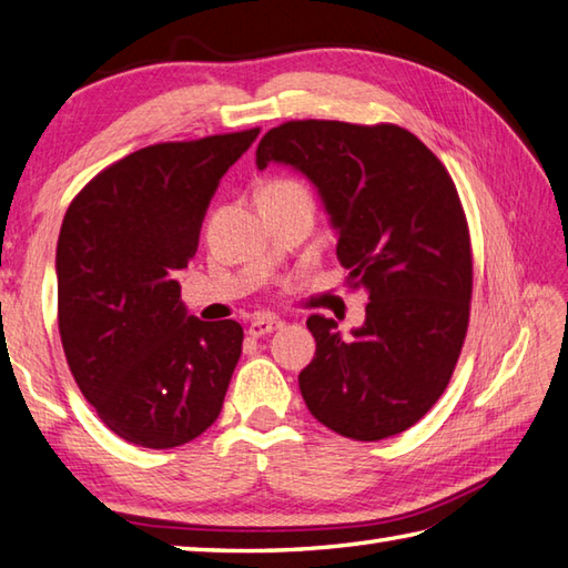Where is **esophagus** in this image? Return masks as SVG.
Returning <instances> with one entry per match:
<instances>
[{
  "label": "esophagus",
  "instance_id": "esophagus-1",
  "mask_svg": "<svg viewBox=\"0 0 568 568\" xmlns=\"http://www.w3.org/2000/svg\"><path fill=\"white\" fill-rule=\"evenodd\" d=\"M284 326L282 318L276 316H256L252 324L247 326V334L252 338H260V336H266V334H274V331H280Z\"/></svg>",
  "mask_w": 568,
  "mask_h": 568
}]
</instances>
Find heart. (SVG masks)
<instances>
[{
  "mask_svg": "<svg viewBox=\"0 0 568 568\" xmlns=\"http://www.w3.org/2000/svg\"><path fill=\"white\" fill-rule=\"evenodd\" d=\"M272 187H302L298 183H292V180H280V183H274Z\"/></svg>",
  "mask_w": 568,
  "mask_h": 568,
  "instance_id": "b5f03b06",
  "label": "heart"
}]
</instances>
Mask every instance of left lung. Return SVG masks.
I'll return each mask as SVG.
<instances>
[{
  "label": "left lung",
  "mask_w": 568,
  "mask_h": 568,
  "mask_svg": "<svg viewBox=\"0 0 568 568\" xmlns=\"http://www.w3.org/2000/svg\"><path fill=\"white\" fill-rule=\"evenodd\" d=\"M318 192L366 321L341 334L312 314L316 353L298 373L306 408L331 430L373 443L408 430L450 383L473 298V252L453 178L405 128L288 121L256 148Z\"/></svg>",
  "instance_id": "1"
}]
</instances>
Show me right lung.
Wrapping results in <instances>:
<instances>
[{"instance_id": "add662e5", "label": "right lung", "mask_w": 568, "mask_h": 568, "mask_svg": "<svg viewBox=\"0 0 568 568\" xmlns=\"http://www.w3.org/2000/svg\"><path fill=\"white\" fill-rule=\"evenodd\" d=\"M260 135L148 145L85 185L57 244L59 334L83 398L123 440L168 450L217 420L237 321L187 314L175 274L197 252L222 175Z\"/></svg>"}]
</instances>
